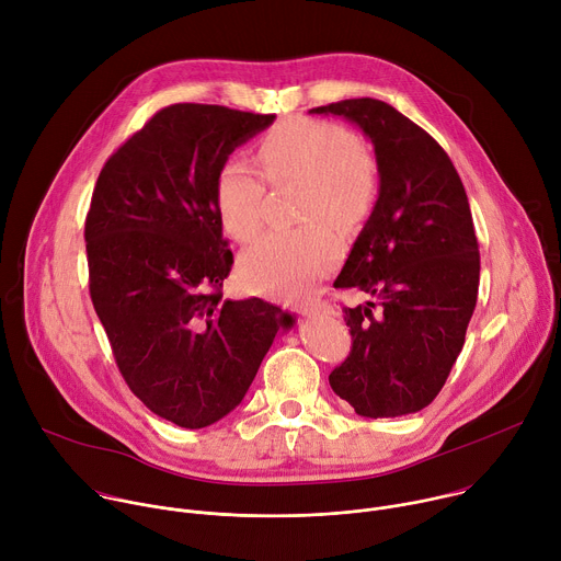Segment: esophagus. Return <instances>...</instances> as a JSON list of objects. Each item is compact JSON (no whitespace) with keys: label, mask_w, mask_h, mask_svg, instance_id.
<instances>
[{"label":"esophagus","mask_w":561,"mask_h":561,"mask_svg":"<svg viewBox=\"0 0 561 561\" xmlns=\"http://www.w3.org/2000/svg\"><path fill=\"white\" fill-rule=\"evenodd\" d=\"M297 310H299L301 314H317V312L335 314V308H333L329 301H306V304H299Z\"/></svg>","instance_id":"esophagus-1"}]
</instances>
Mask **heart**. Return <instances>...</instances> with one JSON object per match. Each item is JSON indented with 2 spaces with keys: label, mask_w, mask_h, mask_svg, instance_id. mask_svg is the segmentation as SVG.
Returning <instances> with one entry per match:
<instances>
[{
  "label": "heart",
  "mask_w": 561,
  "mask_h": 561,
  "mask_svg": "<svg viewBox=\"0 0 561 561\" xmlns=\"http://www.w3.org/2000/svg\"><path fill=\"white\" fill-rule=\"evenodd\" d=\"M257 157L273 184L304 182L299 217L312 224L264 234L242 255V275L255 290L301 295L340 260V239L324 221L353 230L370 215L379 186L375 157L340 124L306 117L271 130ZM264 197L266 186L251 164L228 159L219 169L215 208L237 242L260 232Z\"/></svg>",
  "instance_id": "b5f03b06"
}]
</instances>
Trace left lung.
<instances>
[{
    "label": "left lung",
    "instance_id": "1",
    "mask_svg": "<svg viewBox=\"0 0 561 561\" xmlns=\"http://www.w3.org/2000/svg\"><path fill=\"white\" fill-rule=\"evenodd\" d=\"M310 113L355 122L379 171L377 204L333 284L370 299L344 306L353 348L331 388L362 417L417 413L446 383L477 304L479 244L463 184L446 150L386 102Z\"/></svg>",
    "mask_w": 561,
    "mask_h": 561
}]
</instances>
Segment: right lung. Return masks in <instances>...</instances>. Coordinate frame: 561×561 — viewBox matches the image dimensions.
<instances>
[{
    "label": "right lung",
    "instance_id": "right-lung-1",
    "mask_svg": "<svg viewBox=\"0 0 561 561\" xmlns=\"http://www.w3.org/2000/svg\"><path fill=\"white\" fill-rule=\"evenodd\" d=\"M275 115L215 104L157 111L104 164L84 239L89 288L117 368L146 409L204 428L242 402L293 317L221 299L232 253L215 208L228 154Z\"/></svg>",
    "mask_w": 561,
    "mask_h": 561
}]
</instances>
